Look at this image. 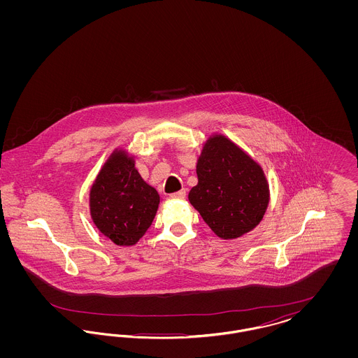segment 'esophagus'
I'll use <instances>...</instances> for the list:
<instances>
[{
    "instance_id": "obj_1",
    "label": "esophagus",
    "mask_w": 358,
    "mask_h": 358,
    "mask_svg": "<svg viewBox=\"0 0 358 358\" xmlns=\"http://www.w3.org/2000/svg\"><path fill=\"white\" fill-rule=\"evenodd\" d=\"M185 196H187V192H185V189H182V190H180V192L171 193V199H185Z\"/></svg>"
}]
</instances>
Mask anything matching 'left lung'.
<instances>
[{
    "instance_id": "1",
    "label": "left lung",
    "mask_w": 358,
    "mask_h": 358,
    "mask_svg": "<svg viewBox=\"0 0 358 358\" xmlns=\"http://www.w3.org/2000/svg\"><path fill=\"white\" fill-rule=\"evenodd\" d=\"M199 184L189 201L219 238H236L252 231L270 201L262 168L232 141L209 138L197 162Z\"/></svg>"
}]
</instances>
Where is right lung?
Instances as JSON below:
<instances>
[{
    "mask_svg": "<svg viewBox=\"0 0 358 358\" xmlns=\"http://www.w3.org/2000/svg\"><path fill=\"white\" fill-rule=\"evenodd\" d=\"M159 194L134 168V159L115 152L90 192L91 217L117 245H133L153 222Z\"/></svg>",
    "mask_w": 358,
    "mask_h": 358,
    "instance_id": "right-lung-1",
    "label": "right lung"
}]
</instances>
